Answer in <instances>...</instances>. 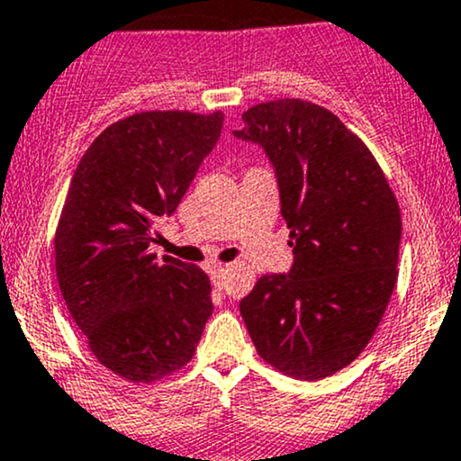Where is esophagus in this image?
Returning <instances> with one entry per match:
<instances>
[{"instance_id": "34e87169", "label": "esophagus", "mask_w": 461, "mask_h": 461, "mask_svg": "<svg viewBox=\"0 0 461 461\" xmlns=\"http://www.w3.org/2000/svg\"><path fill=\"white\" fill-rule=\"evenodd\" d=\"M212 274V283H214V287L222 289V276H225V267H221V265H214V267L210 269Z\"/></svg>"}]
</instances>
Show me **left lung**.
Returning a JSON list of instances; mask_svg holds the SVG:
<instances>
[{"mask_svg":"<svg viewBox=\"0 0 461 461\" xmlns=\"http://www.w3.org/2000/svg\"><path fill=\"white\" fill-rule=\"evenodd\" d=\"M236 139L274 166L289 227V274L260 276L240 300L256 351L287 375L322 380L351 365L375 333L397 280L402 218L365 143L327 108L258 104Z\"/></svg>","mask_w":461,"mask_h":461,"instance_id":"obj_1","label":"left lung"}]
</instances>
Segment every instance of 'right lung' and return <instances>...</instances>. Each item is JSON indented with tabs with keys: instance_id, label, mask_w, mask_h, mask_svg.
<instances>
[{
	"instance_id": "add662e5",
	"label": "right lung",
	"mask_w": 461,
	"mask_h": 461,
	"mask_svg": "<svg viewBox=\"0 0 461 461\" xmlns=\"http://www.w3.org/2000/svg\"><path fill=\"white\" fill-rule=\"evenodd\" d=\"M222 113H139L105 128L75 169L55 234L61 295L96 360L149 384L192 360L212 316L203 269L149 247L221 137Z\"/></svg>"
}]
</instances>
